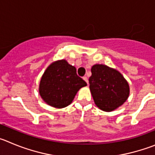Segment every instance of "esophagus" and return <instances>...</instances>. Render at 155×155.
Listing matches in <instances>:
<instances>
[{"mask_svg":"<svg viewBox=\"0 0 155 155\" xmlns=\"http://www.w3.org/2000/svg\"><path fill=\"white\" fill-rule=\"evenodd\" d=\"M83 79H84V80L85 81L86 83H87V84H88V79H87V77H83Z\"/></svg>","mask_w":155,"mask_h":155,"instance_id":"esophagus-1","label":"esophagus"}]
</instances>
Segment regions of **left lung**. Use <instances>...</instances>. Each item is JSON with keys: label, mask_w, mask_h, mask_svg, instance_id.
<instances>
[{"label": "left lung", "mask_w": 155, "mask_h": 155, "mask_svg": "<svg viewBox=\"0 0 155 155\" xmlns=\"http://www.w3.org/2000/svg\"><path fill=\"white\" fill-rule=\"evenodd\" d=\"M90 91L101 110L112 112L124 104L130 95V86L120 71L104 64L91 67Z\"/></svg>", "instance_id": "obj_1"}]
</instances>
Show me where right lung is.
<instances>
[{
    "instance_id": "add662e5",
    "label": "right lung",
    "mask_w": 155,
    "mask_h": 155,
    "mask_svg": "<svg viewBox=\"0 0 155 155\" xmlns=\"http://www.w3.org/2000/svg\"><path fill=\"white\" fill-rule=\"evenodd\" d=\"M87 83L77 74L76 68L66 60L54 61L48 66L41 78L39 92L52 107L62 109L73 102L78 91Z\"/></svg>"
}]
</instances>
